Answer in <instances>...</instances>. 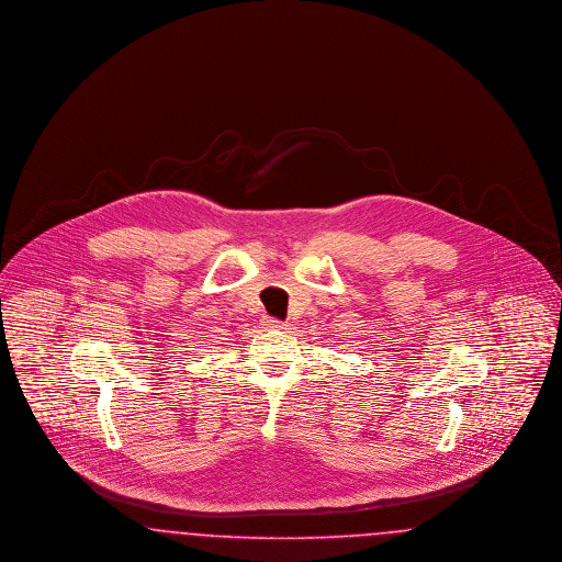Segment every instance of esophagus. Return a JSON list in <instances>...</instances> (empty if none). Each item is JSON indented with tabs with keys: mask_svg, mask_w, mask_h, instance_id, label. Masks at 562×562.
<instances>
[{
	"mask_svg": "<svg viewBox=\"0 0 562 562\" xmlns=\"http://www.w3.org/2000/svg\"><path fill=\"white\" fill-rule=\"evenodd\" d=\"M266 326H268V328H278V330H280V328H284L286 324H284V322L276 321V318H268V321H266Z\"/></svg>",
	"mask_w": 562,
	"mask_h": 562,
	"instance_id": "1",
	"label": "esophagus"
}]
</instances>
